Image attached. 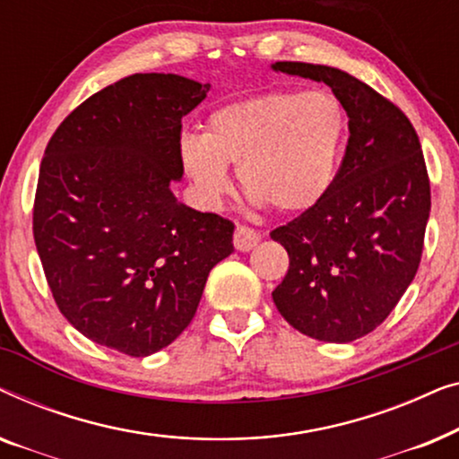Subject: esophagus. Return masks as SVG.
<instances>
[{"label": "esophagus", "instance_id": "1", "mask_svg": "<svg viewBox=\"0 0 459 459\" xmlns=\"http://www.w3.org/2000/svg\"><path fill=\"white\" fill-rule=\"evenodd\" d=\"M261 236L256 234L255 230L247 228V225H238L236 231H234V247L240 250V253H248V250H253L256 244H259Z\"/></svg>", "mask_w": 459, "mask_h": 459}]
</instances>
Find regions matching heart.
Wrapping results in <instances>:
<instances>
[{
  "mask_svg": "<svg viewBox=\"0 0 459 459\" xmlns=\"http://www.w3.org/2000/svg\"><path fill=\"white\" fill-rule=\"evenodd\" d=\"M344 117L330 91H269L219 106L203 135H186L179 160L206 203L228 194V165L259 203L305 212L334 179Z\"/></svg>",
  "mask_w": 459,
  "mask_h": 459,
  "instance_id": "obj_1",
  "label": "heart"
}]
</instances>
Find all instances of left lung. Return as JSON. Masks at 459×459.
I'll use <instances>...</instances> for the list:
<instances>
[{"instance_id":"1","label":"left lung","mask_w":459,"mask_h":459,"mask_svg":"<svg viewBox=\"0 0 459 459\" xmlns=\"http://www.w3.org/2000/svg\"><path fill=\"white\" fill-rule=\"evenodd\" d=\"M272 68L328 85L351 134L325 196L272 231L290 259L273 303L303 334L351 342L385 322L418 272L430 215L422 148L410 118L349 73L307 62Z\"/></svg>"}]
</instances>
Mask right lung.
<instances>
[{
  "label": "right lung",
  "instance_id": "right-lung-1",
  "mask_svg": "<svg viewBox=\"0 0 459 459\" xmlns=\"http://www.w3.org/2000/svg\"><path fill=\"white\" fill-rule=\"evenodd\" d=\"M209 83L137 73L77 106L43 154L33 236L62 316L131 357L165 349L192 322L234 223L171 192L181 118Z\"/></svg>",
  "mask_w": 459,
  "mask_h": 459
}]
</instances>
